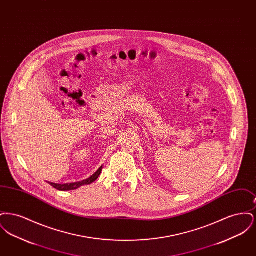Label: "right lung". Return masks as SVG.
I'll return each instance as SVG.
<instances>
[{"mask_svg": "<svg viewBox=\"0 0 256 256\" xmlns=\"http://www.w3.org/2000/svg\"><path fill=\"white\" fill-rule=\"evenodd\" d=\"M102 170V166H100V168L98 169L97 172L95 174H93L89 178L84 180L82 182H71V183H54L49 182L54 188L60 190V191H69V190H74V189H78L80 188V186L82 185H88V184H91L92 182H94L98 176L100 174Z\"/></svg>", "mask_w": 256, "mask_h": 256, "instance_id": "obj_1", "label": "right lung"}]
</instances>
